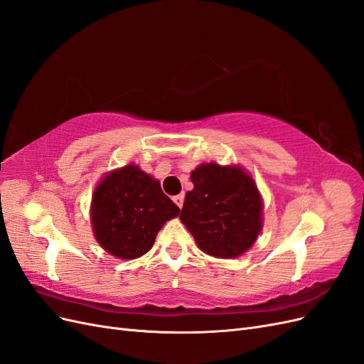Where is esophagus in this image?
I'll return each instance as SVG.
<instances>
[{
	"mask_svg": "<svg viewBox=\"0 0 364 364\" xmlns=\"http://www.w3.org/2000/svg\"><path fill=\"white\" fill-rule=\"evenodd\" d=\"M173 202L178 205L179 208H182L183 206V194H179V196H174L173 197Z\"/></svg>",
	"mask_w": 364,
	"mask_h": 364,
	"instance_id": "esophagus-1",
	"label": "esophagus"
}]
</instances>
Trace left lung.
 <instances>
[{
  "instance_id": "left-lung-1",
  "label": "left lung",
  "mask_w": 364,
  "mask_h": 364,
  "mask_svg": "<svg viewBox=\"0 0 364 364\" xmlns=\"http://www.w3.org/2000/svg\"><path fill=\"white\" fill-rule=\"evenodd\" d=\"M181 222L197 246L215 258H235L258 238L262 200L252 176L240 165L200 164L191 173Z\"/></svg>"
}]
</instances>
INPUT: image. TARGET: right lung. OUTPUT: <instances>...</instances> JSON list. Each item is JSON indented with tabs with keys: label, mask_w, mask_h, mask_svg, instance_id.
Listing matches in <instances>:
<instances>
[{
	"label": "right lung",
	"mask_w": 364,
	"mask_h": 364,
	"mask_svg": "<svg viewBox=\"0 0 364 364\" xmlns=\"http://www.w3.org/2000/svg\"><path fill=\"white\" fill-rule=\"evenodd\" d=\"M179 213L162 193L159 181L134 164L107 173L97 185L91 203L95 240L121 259L147 253L165 222Z\"/></svg>",
	"instance_id": "obj_1"
}]
</instances>
